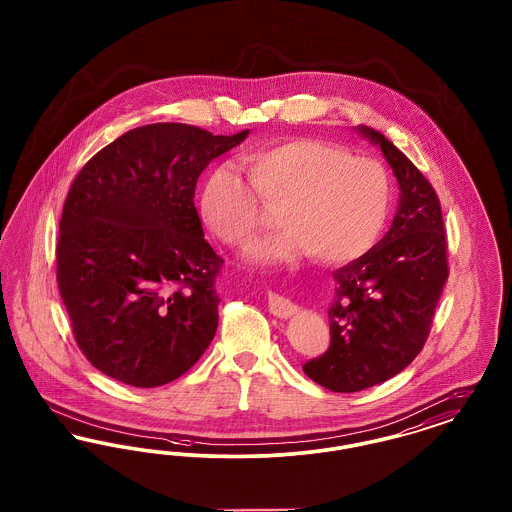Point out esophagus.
<instances>
[{"instance_id":"34e87169","label":"esophagus","mask_w":512,"mask_h":512,"mask_svg":"<svg viewBox=\"0 0 512 512\" xmlns=\"http://www.w3.org/2000/svg\"><path fill=\"white\" fill-rule=\"evenodd\" d=\"M268 309L274 317L278 318H290L297 313V307L293 305V301L274 292H268Z\"/></svg>"}]
</instances>
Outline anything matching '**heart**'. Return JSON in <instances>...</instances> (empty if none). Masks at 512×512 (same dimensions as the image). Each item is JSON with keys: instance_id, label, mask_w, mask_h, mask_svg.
<instances>
[{"instance_id": "obj_1", "label": "heart", "mask_w": 512, "mask_h": 512, "mask_svg": "<svg viewBox=\"0 0 512 512\" xmlns=\"http://www.w3.org/2000/svg\"><path fill=\"white\" fill-rule=\"evenodd\" d=\"M246 182L220 165L209 172L199 213L224 244L247 245L263 224V205L286 226L251 249L255 261H290L311 253L318 263L359 259L380 236L390 207L386 169L368 157L311 138L280 140L240 157Z\"/></svg>"}]
</instances>
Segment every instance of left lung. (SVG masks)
<instances>
[{
  "label": "left lung",
  "mask_w": 512,
  "mask_h": 512,
  "mask_svg": "<svg viewBox=\"0 0 512 512\" xmlns=\"http://www.w3.org/2000/svg\"><path fill=\"white\" fill-rule=\"evenodd\" d=\"M357 130L380 146L401 194L386 236L334 272L330 347L303 365L313 382L338 393L372 388L413 363L449 276L436 190L384 134Z\"/></svg>",
  "instance_id": "obj_1"
}]
</instances>
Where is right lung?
<instances>
[{"label":"right lung","instance_id":"obj_1","mask_svg":"<svg viewBox=\"0 0 512 512\" xmlns=\"http://www.w3.org/2000/svg\"><path fill=\"white\" fill-rule=\"evenodd\" d=\"M247 134L146 124L76 174L59 222L57 284L80 351L109 378L169 384L215 338L224 261L203 238L195 184Z\"/></svg>","mask_w":512,"mask_h":512}]
</instances>
